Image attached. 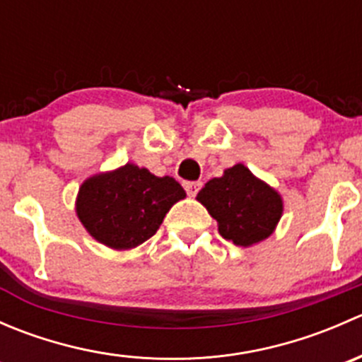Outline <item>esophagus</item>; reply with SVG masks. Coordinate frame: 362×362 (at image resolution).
Listing matches in <instances>:
<instances>
[{
	"label": "esophagus",
	"instance_id": "esophagus-1",
	"mask_svg": "<svg viewBox=\"0 0 362 362\" xmlns=\"http://www.w3.org/2000/svg\"><path fill=\"white\" fill-rule=\"evenodd\" d=\"M184 189L189 196H196L202 189V182H184Z\"/></svg>",
	"mask_w": 362,
	"mask_h": 362
}]
</instances>
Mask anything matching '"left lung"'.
I'll use <instances>...</instances> for the list:
<instances>
[{"mask_svg": "<svg viewBox=\"0 0 362 362\" xmlns=\"http://www.w3.org/2000/svg\"><path fill=\"white\" fill-rule=\"evenodd\" d=\"M198 202L218 222V233L235 245L249 247L268 238L282 215V198L243 164L228 168L198 192Z\"/></svg>", "mask_w": 362, "mask_h": 362, "instance_id": "8db88e82", "label": "left lung"}]
</instances>
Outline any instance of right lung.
Masks as SVG:
<instances>
[{
  "mask_svg": "<svg viewBox=\"0 0 362 362\" xmlns=\"http://www.w3.org/2000/svg\"><path fill=\"white\" fill-rule=\"evenodd\" d=\"M185 191L175 178L156 177L127 163L82 184L76 214L87 231L112 249H133L158 233Z\"/></svg>",
  "mask_w": 362,
  "mask_h": 362,
  "instance_id": "add662e5",
  "label": "right lung"
}]
</instances>
